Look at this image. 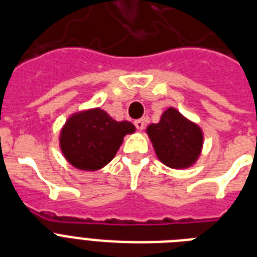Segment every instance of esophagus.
I'll use <instances>...</instances> for the list:
<instances>
[{"label":"esophagus","mask_w":257,"mask_h":257,"mask_svg":"<svg viewBox=\"0 0 257 257\" xmlns=\"http://www.w3.org/2000/svg\"><path fill=\"white\" fill-rule=\"evenodd\" d=\"M134 124L139 131L143 130V128H145V126H146V123H145V120H143V119H138V120H135Z\"/></svg>","instance_id":"34e87169"}]
</instances>
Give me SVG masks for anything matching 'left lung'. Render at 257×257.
<instances>
[{
  "instance_id": "obj_1",
  "label": "left lung",
  "mask_w": 257,
  "mask_h": 257,
  "mask_svg": "<svg viewBox=\"0 0 257 257\" xmlns=\"http://www.w3.org/2000/svg\"><path fill=\"white\" fill-rule=\"evenodd\" d=\"M147 134L159 161L171 168L190 167L202 151V130L172 107L163 112L161 122L147 127Z\"/></svg>"
}]
</instances>
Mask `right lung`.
<instances>
[{"label": "right lung", "instance_id": "obj_1", "mask_svg": "<svg viewBox=\"0 0 257 257\" xmlns=\"http://www.w3.org/2000/svg\"><path fill=\"white\" fill-rule=\"evenodd\" d=\"M133 123L116 122L100 108L74 114L61 133V150L69 163L95 171L111 161L126 134L134 133Z\"/></svg>", "mask_w": 257, "mask_h": 257}]
</instances>
